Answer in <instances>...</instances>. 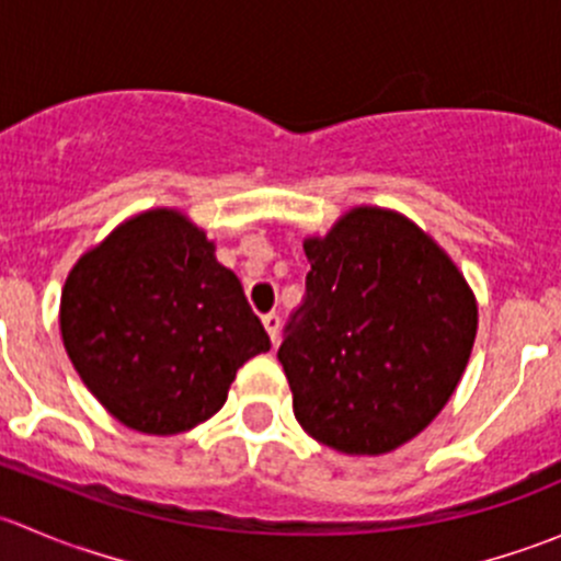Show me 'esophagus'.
I'll return each mask as SVG.
<instances>
[{"label":"esophagus","mask_w":561,"mask_h":561,"mask_svg":"<svg viewBox=\"0 0 561 561\" xmlns=\"http://www.w3.org/2000/svg\"><path fill=\"white\" fill-rule=\"evenodd\" d=\"M263 325H265V331H268L271 342H274V344H276V339H279V325H282L279 314H276V312L265 314V317H263Z\"/></svg>","instance_id":"34e87169"}]
</instances>
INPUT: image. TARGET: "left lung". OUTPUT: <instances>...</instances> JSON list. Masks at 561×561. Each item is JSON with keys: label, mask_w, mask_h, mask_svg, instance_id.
<instances>
[{"label": "left lung", "mask_w": 561, "mask_h": 561, "mask_svg": "<svg viewBox=\"0 0 561 561\" xmlns=\"http://www.w3.org/2000/svg\"><path fill=\"white\" fill-rule=\"evenodd\" d=\"M304 252L307 298L276 353L296 421L339 454H390L454 396L478 333L474 293L448 252L390 208H350Z\"/></svg>", "instance_id": "1"}]
</instances>
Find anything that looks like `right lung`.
<instances>
[{
	"label": "right lung",
	"mask_w": 561,
	"mask_h": 561,
	"mask_svg": "<svg viewBox=\"0 0 561 561\" xmlns=\"http://www.w3.org/2000/svg\"><path fill=\"white\" fill-rule=\"evenodd\" d=\"M186 214L149 208L78 257L61 342L94 399L140 434L171 437L222 410L236 371L268 353L239 276Z\"/></svg>",
	"instance_id": "obj_1"
}]
</instances>
